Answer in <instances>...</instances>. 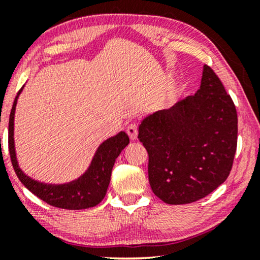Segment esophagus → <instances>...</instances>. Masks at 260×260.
Returning a JSON list of instances; mask_svg holds the SVG:
<instances>
[{"label": "esophagus", "instance_id": "1", "mask_svg": "<svg viewBox=\"0 0 260 260\" xmlns=\"http://www.w3.org/2000/svg\"><path fill=\"white\" fill-rule=\"evenodd\" d=\"M126 133H127V135H129V137L131 138V140H136L137 138V135H138V127H137V125L136 124H130L129 126H127V129H126Z\"/></svg>", "mask_w": 260, "mask_h": 260}]
</instances>
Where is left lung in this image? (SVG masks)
Segmentation results:
<instances>
[{"mask_svg": "<svg viewBox=\"0 0 260 260\" xmlns=\"http://www.w3.org/2000/svg\"><path fill=\"white\" fill-rule=\"evenodd\" d=\"M138 140L148 151L149 183L156 197L169 205L190 204L230 175L238 140L236 106L205 65L197 93L145 117Z\"/></svg>", "mask_w": 260, "mask_h": 260, "instance_id": "1", "label": "left lung"}]
</instances>
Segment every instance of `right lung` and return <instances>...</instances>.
<instances>
[{
  "instance_id": "obj_1",
  "label": "right lung",
  "mask_w": 260,
  "mask_h": 260,
  "mask_svg": "<svg viewBox=\"0 0 260 260\" xmlns=\"http://www.w3.org/2000/svg\"><path fill=\"white\" fill-rule=\"evenodd\" d=\"M23 86L17 92L9 116L8 143L13 168L23 186L48 205L63 209H85L97 206L104 199L108 190L111 172L116 158L129 144V137L124 131L103 142L95 151L88 169L77 180L63 184L39 182L27 176L19 167L14 144V116L17 98Z\"/></svg>"
}]
</instances>
